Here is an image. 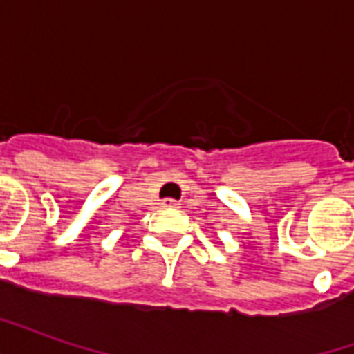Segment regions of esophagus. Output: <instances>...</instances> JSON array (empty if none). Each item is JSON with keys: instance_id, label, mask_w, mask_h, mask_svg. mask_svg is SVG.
<instances>
[{"instance_id": "1", "label": "esophagus", "mask_w": 354, "mask_h": 354, "mask_svg": "<svg viewBox=\"0 0 354 354\" xmlns=\"http://www.w3.org/2000/svg\"><path fill=\"white\" fill-rule=\"evenodd\" d=\"M161 205L165 208H178V201H174V199H162Z\"/></svg>"}]
</instances>
